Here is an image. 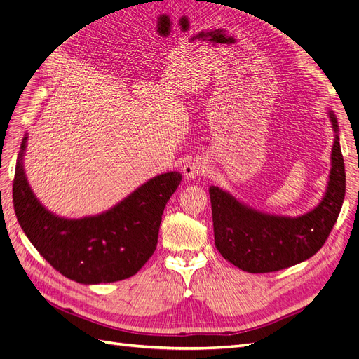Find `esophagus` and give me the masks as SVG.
<instances>
[{"instance_id": "obj_1", "label": "esophagus", "mask_w": 359, "mask_h": 359, "mask_svg": "<svg viewBox=\"0 0 359 359\" xmlns=\"http://www.w3.org/2000/svg\"><path fill=\"white\" fill-rule=\"evenodd\" d=\"M205 170H206V163L202 158H193V160L187 161L182 168L184 177H186L187 180H196V178L202 177Z\"/></svg>"}]
</instances>
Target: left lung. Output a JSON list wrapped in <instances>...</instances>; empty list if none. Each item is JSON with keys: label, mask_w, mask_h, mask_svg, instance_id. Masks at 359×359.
Returning a JSON list of instances; mask_svg holds the SVG:
<instances>
[{"label": "left lung", "mask_w": 359, "mask_h": 359, "mask_svg": "<svg viewBox=\"0 0 359 359\" xmlns=\"http://www.w3.org/2000/svg\"><path fill=\"white\" fill-rule=\"evenodd\" d=\"M334 130L331 170L318 206L298 217L266 214L238 201L229 191L210 187L215 247L231 264L247 273H273L304 262L327 241L343 205L346 172L339 123L328 111Z\"/></svg>", "instance_id": "8db88e82"}]
</instances>
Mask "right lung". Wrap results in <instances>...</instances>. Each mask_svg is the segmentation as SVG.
I'll use <instances>...</instances> for the list:
<instances>
[{
	"mask_svg": "<svg viewBox=\"0 0 359 359\" xmlns=\"http://www.w3.org/2000/svg\"><path fill=\"white\" fill-rule=\"evenodd\" d=\"M27 139L25 135L18 156L13 205L31 244L64 277L82 285L135 276L154 253L161 215L181 184V173L151 178L102 214L64 219L46 210L29 187L24 169Z\"/></svg>",
	"mask_w": 359,
	"mask_h": 359,
	"instance_id": "add662e5",
	"label": "right lung"
}]
</instances>
